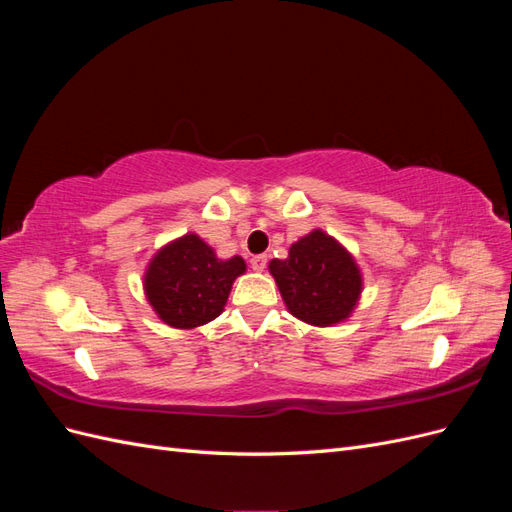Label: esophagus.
<instances>
[{"label":"esophagus","mask_w":512,"mask_h":512,"mask_svg":"<svg viewBox=\"0 0 512 512\" xmlns=\"http://www.w3.org/2000/svg\"><path fill=\"white\" fill-rule=\"evenodd\" d=\"M267 262H269V258L265 254H260V256H254L250 260V265H252L254 271H265L267 269Z\"/></svg>","instance_id":"obj_1"}]
</instances>
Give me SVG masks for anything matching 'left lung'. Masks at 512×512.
<instances>
[{
    "label": "left lung",
    "mask_w": 512,
    "mask_h": 512,
    "mask_svg": "<svg viewBox=\"0 0 512 512\" xmlns=\"http://www.w3.org/2000/svg\"><path fill=\"white\" fill-rule=\"evenodd\" d=\"M269 271L292 316L316 327L346 320L361 294L352 256L322 230L292 243L288 258L271 260Z\"/></svg>",
    "instance_id": "1"
}]
</instances>
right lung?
<instances>
[{
	"label": "right lung",
	"instance_id": "right-lung-1",
	"mask_svg": "<svg viewBox=\"0 0 512 512\" xmlns=\"http://www.w3.org/2000/svg\"><path fill=\"white\" fill-rule=\"evenodd\" d=\"M243 271V258L218 260L203 239L185 235L151 260L147 299L170 327L194 329L220 316L232 282Z\"/></svg>",
	"mask_w": 512,
	"mask_h": 512
}]
</instances>
